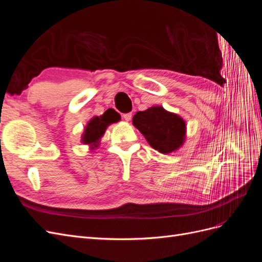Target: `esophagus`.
<instances>
[{
    "instance_id": "obj_1",
    "label": "esophagus",
    "mask_w": 262,
    "mask_h": 262,
    "mask_svg": "<svg viewBox=\"0 0 262 262\" xmlns=\"http://www.w3.org/2000/svg\"><path fill=\"white\" fill-rule=\"evenodd\" d=\"M131 117H132V114H131V113L123 114V115H122V118L124 119L125 121H130V120H131Z\"/></svg>"
}]
</instances>
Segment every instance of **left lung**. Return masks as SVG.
Instances as JSON below:
<instances>
[{"instance_id":"8db88e82","label":"left lung","mask_w":262,"mask_h":262,"mask_svg":"<svg viewBox=\"0 0 262 262\" xmlns=\"http://www.w3.org/2000/svg\"><path fill=\"white\" fill-rule=\"evenodd\" d=\"M133 125L143 134L148 144L161 153H171L184 143L186 123L179 116L166 112L161 106L138 112Z\"/></svg>"}]
</instances>
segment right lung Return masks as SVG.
<instances>
[{"mask_svg":"<svg viewBox=\"0 0 262 262\" xmlns=\"http://www.w3.org/2000/svg\"><path fill=\"white\" fill-rule=\"evenodd\" d=\"M120 119V115L114 109H108L107 112L100 117H94L86 125V129L83 134V142L85 144L95 145L98 140L105 133L106 128L110 124L117 122Z\"/></svg>","mask_w":262,"mask_h":262,"instance_id":"obj_1","label":"right lung"}]
</instances>
